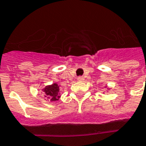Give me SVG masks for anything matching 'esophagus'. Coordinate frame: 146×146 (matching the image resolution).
<instances>
[{
  "mask_svg": "<svg viewBox=\"0 0 146 146\" xmlns=\"http://www.w3.org/2000/svg\"><path fill=\"white\" fill-rule=\"evenodd\" d=\"M77 80L79 82H82L83 80H84V77H82V76H79L77 78Z\"/></svg>",
  "mask_w": 146,
  "mask_h": 146,
  "instance_id": "34e87169",
  "label": "esophagus"
}]
</instances>
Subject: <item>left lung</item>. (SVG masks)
Wrapping results in <instances>:
<instances>
[{
    "label": "left lung",
    "instance_id": "8db88e82",
    "mask_svg": "<svg viewBox=\"0 0 146 146\" xmlns=\"http://www.w3.org/2000/svg\"><path fill=\"white\" fill-rule=\"evenodd\" d=\"M105 88H107V89H110V88H109V87H107V86H105Z\"/></svg>",
    "mask_w": 146,
    "mask_h": 146
}]
</instances>
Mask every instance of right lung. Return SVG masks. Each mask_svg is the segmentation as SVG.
<instances>
[{"instance_id":"add662e5","label":"right lung","mask_w":146,"mask_h":146,"mask_svg":"<svg viewBox=\"0 0 146 146\" xmlns=\"http://www.w3.org/2000/svg\"><path fill=\"white\" fill-rule=\"evenodd\" d=\"M44 92L45 99L48 100L50 102L58 101L60 98V86L54 82L51 85L46 86L44 89H42Z\"/></svg>"}]
</instances>
